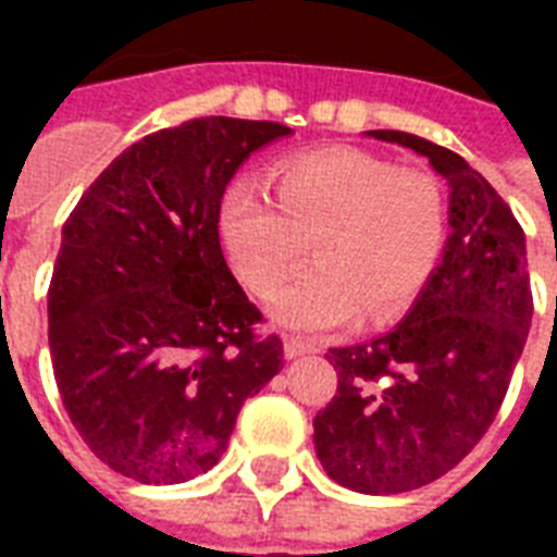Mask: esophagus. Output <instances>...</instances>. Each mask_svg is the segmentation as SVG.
<instances>
[{
  "label": "esophagus",
  "mask_w": 557,
  "mask_h": 557,
  "mask_svg": "<svg viewBox=\"0 0 557 557\" xmlns=\"http://www.w3.org/2000/svg\"><path fill=\"white\" fill-rule=\"evenodd\" d=\"M283 349H286V358H304L318 352L312 341H300V338H286L283 341Z\"/></svg>",
  "instance_id": "esophagus-1"
}]
</instances>
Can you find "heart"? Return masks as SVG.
<instances>
[{"label":"heart","instance_id":"obj_1","mask_svg":"<svg viewBox=\"0 0 557 557\" xmlns=\"http://www.w3.org/2000/svg\"><path fill=\"white\" fill-rule=\"evenodd\" d=\"M219 234L257 292L288 277L312 245L318 265L274 292V323L297 332L344 330L405 314L440 265L448 208L436 178L356 147L292 159L277 173V201L251 178L227 187Z\"/></svg>","mask_w":557,"mask_h":557}]
</instances>
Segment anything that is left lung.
<instances>
[{"instance_id": "left-lung-1", "label": "left lung", "mask_w": 557, "mask_h": 557, "mask_svg": "<svg viewBox=\"0 0 557 557\" xmlns=\"http://www.w3.org/2000/svg\"><path fill=\"white\" fill-rule=\"evenodd\" d=\"M431 161L450 187L448 243L405 321L370 344L330 349L338 393L314 416L323 471L361 494L440 480L492 428L532 323L527 236L457 152L372 129Z\"/></svg>"}]
</instances>
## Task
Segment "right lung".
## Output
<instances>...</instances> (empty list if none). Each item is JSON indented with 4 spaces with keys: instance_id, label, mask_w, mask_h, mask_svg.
<instances>
[{
    "instance_id": "obj_1",
    "label": "right lung",
    "mask_w": 557,
    "mask_h": 557,
    "mask_svg": "<svg viewBox=\"0 0 557 557\" xmlns=\"http://www.w3.org/2000/svg\"><path fill=\"white\" fill-rule=\"evenodd\" d=\"M292 129L196 117L126 147L63 225L48 347L91 454L147 485L216 466L245 398L283 370L219 243L227 182Z\"/></svg>"
}]
</instances>
